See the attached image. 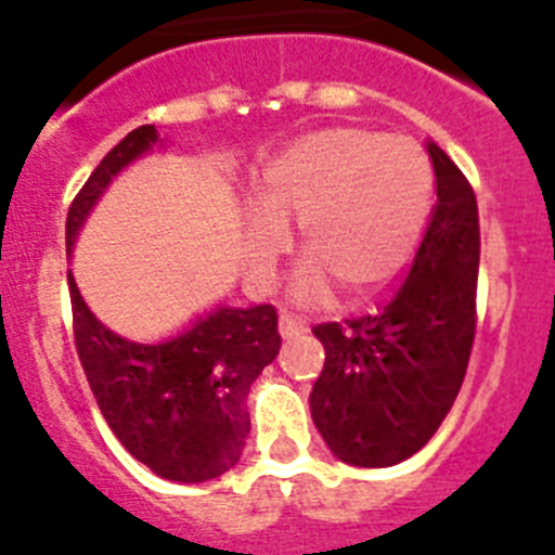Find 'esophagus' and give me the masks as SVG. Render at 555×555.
Masks as SVG:
<instances>
[{
	"label": "esophagus",
	"mask_w": 555,
	"mask_h": 555,
	"mask_svg": "<svg viewBox=\"0 0 555 555\" xmlns=\"http://www.w3.org/2000/svg\"><path fill=\"white\" fill-rule=\"evenodd\" d=\"M306 322L300 320V317H294L292 311H281V336L283 338H292V336H300V333H306Z\"/></svg>",
	"instance_id": "34e87169"
}]
</instances>
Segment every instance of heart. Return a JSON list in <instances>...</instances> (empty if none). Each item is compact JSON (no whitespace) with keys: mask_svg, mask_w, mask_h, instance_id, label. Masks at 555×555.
<instances>
[{"mask_svg":"<svg viewBox=\"0 0 555 555\" xmlns=\"http://www.w3.org/2000/svg\"><path fill=\"white\" fill-rule=\"evenodd\" d=\"M434 203V169L423 146L364 127H331L288 144L255 185L247 267L267 283L297 228L308 261L300 288L327 281L345 300H364L403 272L423 238Z\"/></svg>","mask_w":555,"mask_h":555,"instance_id":"heart-1","label":"heart"}]
</instances>
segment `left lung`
<instances>
[{
  "instance_id": "left-lung-1",
  "label": "left lung",
  "mask_w": 555,
  "mask_h": 555,
  "mask_svg": "<svg viewBox=\"0 0 555 555\" xmlns=\"http://www.w3.org/2000/svg\"><path fill=\"white\" fill-rule=\"evenodd\" d=\"M428 155L436 205L395 300L313 327L325 366L311 416L331 453L352 467H391L423 450L467 375L478 322V203L442 146L428 144Z\"/></svg>"
}]
</instances>
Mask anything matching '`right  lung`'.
Returning a JSON list of instances; mask_svg holds the SVG:
<instances>
[{
	"instance_id": "1",
	"label": "right lung",
	"mask_w": 555,
	"mask_h": 555,
	"mask_svg": "<svg viewBox=\"0 0 555 555\" xmlns=\"http://www.w3.org/2000/svg\"><path fill=\"white\" fill-rule=\"evenodd\" d=\"M155 141V127H135L100 160L68 205L66 249L105 185ZM68 294L88 386L127 453L178 483H203L235 467L249 434V386L281 352L274 306L219 308L171 341L135 345L88 311L72 272Z\"/></svg>"
}]
</instances>
